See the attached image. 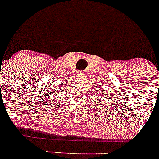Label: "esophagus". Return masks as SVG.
<instances>
[{
  "mask_svg": "<svg viewBox=\"0 0 159 159\" xmlns=\"http://www.w3.org/2000/svg\"><path fill=\"white\" fill-rule=\"evenodd\" d=\"M77 76L80 77V78H84V73L82 72V71H79V72L77 73Z\"/></svg>",
  "mask_w": 159,
  "mask_h": 159,
  "instance_id": "esophagus-1",
  "label": "esophagus"
}]
</instances>
